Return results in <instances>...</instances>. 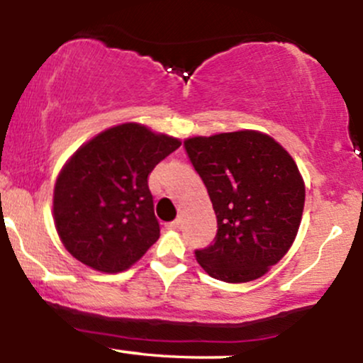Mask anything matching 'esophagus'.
<instances>
[{"instance_id": "1", "label": "esophagus", "mask_w": 363, "mask_h": 363, "mask_svg": "<svg viewBox=\"0 0 363 363\" xmlns=\"http://www.w3.org/2000/svg\"><path fill=\"white\" fill-rule=\"evenodd\" d=\"M165 227H167V228H172V230H176V228L181 227V218L172 220V222H169L167 225H165Z\"/></svg>"}]
</instances>
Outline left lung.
Returning <instances> with one entry per match:
<instances>
[{
	"label": "left lung",
	"instance_id": "8db88e82",
	"mask_svg": "<svg viewBox=\"0 0 363 363\" xmlns=\"http://www.w3.org/2000/svg\"><path fill=\"white\" fill-rule=\"evenodd\" d=\"M184 148L218 225L213 244L196 249V259L216 280L261 278L298 232L306 186L297 164L272 136L249 129L194 136Z\"/></svg>",
	"mask_w": 363,
	"mask_h": 363
}]
</instances>
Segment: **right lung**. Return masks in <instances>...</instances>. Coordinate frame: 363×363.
<instances>
[{"label": "right lung", "instance_id": "1", "mask_svg": "<svg viewBox=\"0 0 363 363\" xmlns=\"http://www.w3.org/2000/svg\"><path fill=\"white\" fill-rule=\"evenodd\" d=\"M179 147L177 138L126 123L78 148L54 186V223L68 252L104 273L135 264L160 235L148 176Z\"/></svg>", "mask_w": 363, "mask_h": 363}]
</instances>
